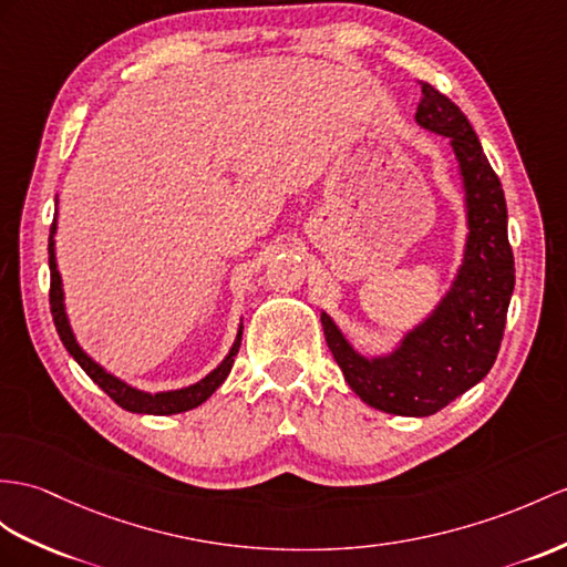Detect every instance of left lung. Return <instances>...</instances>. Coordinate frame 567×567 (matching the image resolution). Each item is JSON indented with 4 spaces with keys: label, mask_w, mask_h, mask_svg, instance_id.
Masks as SVG:
<instances>
[{
    "label": "left lung",
    "mask_w": 567,
    "mask_h": 567,
    "mask_svg": "<svg viewBox=\"0 0 567 567\" xmlns=\"http://www.w3.org/2000/svg\"><path fill=\"white\" fill-rule=\"evenodd\" d=\"M421 93L416 124L447 136L462 179L466 238L457 274L437 306L388 353H358L339 324L320 312L327 347L349 388L372 409L416 419L431 416L488 375L515 288L501 179L462 110L431 84H421Z\"/></svg>",
    "instance_id": "left-lung-1"
}]
</instances>
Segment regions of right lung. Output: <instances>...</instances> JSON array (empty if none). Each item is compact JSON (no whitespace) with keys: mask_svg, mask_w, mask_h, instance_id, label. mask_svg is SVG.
Masks as SVG:
<instances>
[{"mask_svg":"<svg viewBox=\"0 0 567 567\" xmlns=\"http://www.w3.org/2000/svg\"><path fill=\"white\" fill-rule=\"evenodd\" d=\"M54 233H58V214L52 218L50 226V240H48V255H50V312L54 327H58V334L64 343V349L69 351V355L81 365V370L99 384V388L113 399L117 406H122L124 411L132 413H148V416H173V413H183L189 409H197L199 404H204L209 399L224 380L228 378V372L236 363V355L240 349V339H243V320L238 324V334L236 341H233L230 351L226 353L224 361H220L209 375H204L202 380H197L195 384H187V388L179 390H165V392H144L132 388L130 382L120 380L113 372L105 370L101 363H95L93 358L79 347V341L74 337V329L69 324V315H66V306H64V288H62V276L58 269V255H54Z\"/></svg>","mask_w":567,"mask_h":567,"instance_id":"add662e5","label":"right lung"}]
</instances>
